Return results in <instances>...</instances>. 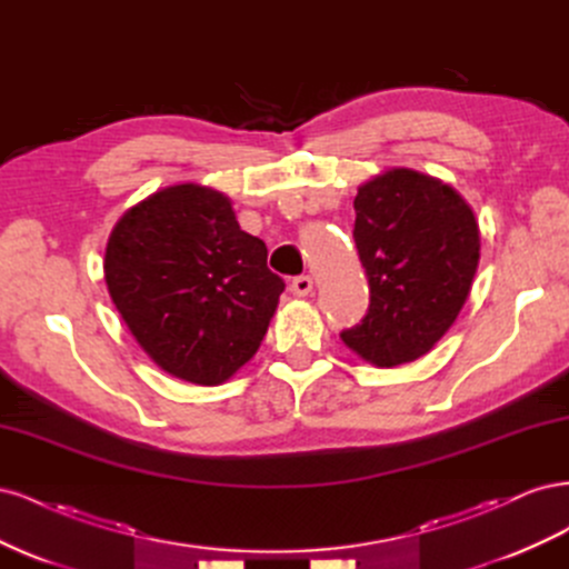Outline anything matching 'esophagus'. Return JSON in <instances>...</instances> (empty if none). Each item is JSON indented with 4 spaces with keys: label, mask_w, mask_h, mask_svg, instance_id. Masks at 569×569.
I'll list each match as a JSON object with an SVG mask.
<instances>
[{
    "label": "esophagus",
    "mask_w": 569,
    "mask_h": 569,
    "mask_svg": "<svg viewBox=\"0 0 569 569\" xmlns=\"http://www.w3.org/2000/svg\"><path fill=\"white\" fill-rule=\"evenodd\" d=\"M291 291H295L297 297H308L313 291V278L311 274H299V278L291 280Z\"/></svg>",
    "instance_id": "34e87169"
}]
</instances>
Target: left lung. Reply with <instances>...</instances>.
Segmentation results:
<instances>
[{
  "mask_svg": "<svg viewBox=\"0 0 569 569\" xmlns=\"http://www.w3.org/2000/svg\"><path fill=\"white\" fill-rule=\"evenodd\" d=\"M353 209L370 306L341 341L377 368L410 363L468 301L479 263L475 213L453 187L410 168L360 184Z\"/></svg>",
  "mask_w": 569,
  "mask_h": 569,
  "instance_id": "obj_1",
  "label": "left lung"
}]
</instances>
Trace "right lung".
Returning <instances> with one entry per match:
<instances>
[{
  "mask_svg": "<svg viewBox=\"0 0 569 569\" xmlns=\"http://www.w3.org/2000/svg\"><path fill=\"white\" fill-rule=\"evenodd\" d=\"M109 295L147 356L184 382L230 380L261 347L284 282L226 194L173 184L116 222Z\"/></svg>",
  "mask_w": 569,
  "mask_h": 569,
  "instance_id": "add662e5",
  "label": "right lung"
}]
</instances>
